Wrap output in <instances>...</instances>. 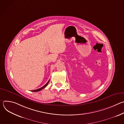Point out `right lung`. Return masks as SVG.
Here are the masks:
<instances>
[{"label": "right lung", "mask_w": 124, "mask_h": 124, "mask_svg": "<svg viewBox=\"0 0 124 124\" xmlns=\"http://www.w3.org/2000/svg\"><path fill=\"white\" fill-rule=\"evenodd\" d=\"M49 80L48 81V82L44 85V86H43V87H42L41 88H39V89H36V90H32V92H38V91H41V90H42L43 89H44V88H45L47 85V84H48V82H49Z\"/></svg>", "instance_id": "obj_1"}]
</instances>
